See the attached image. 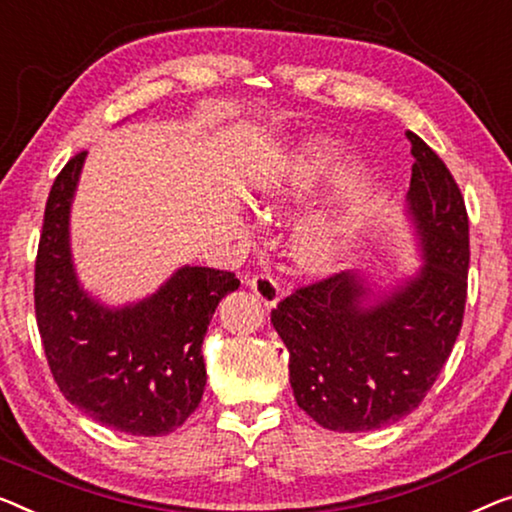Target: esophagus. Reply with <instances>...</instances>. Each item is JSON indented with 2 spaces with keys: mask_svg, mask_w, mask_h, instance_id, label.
Segmentation results:
<instances>
[{
  "mask_svg": "<svg viewBox=\"0 0 512 512\" xmlns=\"http://www.w3.org/2000/svg\"><path fill=\"white\" fill-rule=\"evenodd\" d=\"M250 289H253L255 296L262 301L266 308H276L280 301V285L271 276H257L248 280Z\"/></svg>",
  "mask_w": 512,
  "mask_h": 512,
  "instance_id": "esophagus-1",
  "label": "esophagus"
}]
</instances>
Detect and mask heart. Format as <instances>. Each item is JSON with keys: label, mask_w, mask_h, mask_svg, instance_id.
<instances>
[{"label": "heart", "mask_w": 512, "mask_h": 512, "mask_svg": "<svg viewBox=\"0 0 512 512\" xmlns=\"http://www.w3.org/2000/svg\"><path fill=\"white\" fill-rule=\"evenodd\" d=\"M358 158L349 144L329 137L303 142L282 158L278 170L259 188L266 204H299L324 186L352 174ZM370 218L365 202H352L342 209L315 211L305 216L294 232V255L308 271H331L354 253Z\"/></svg>", "instance_id": "heart-1"}]
</instances>
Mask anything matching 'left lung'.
<instances>
[{"label": "left lung", "instance_id": "8db88e82", "mask_svg": "<svg viewBox=\"0 0 512 512\" xmlns=\"http://www.w3.org/2000/svg\"><path fill=\"white\" fill-rule=\"evenodd\" d=\"M411 186L404 220L421 266L386 282L363 271L303 287L271 312L289 352L299 407L333 432H368L411 414L460 335L469 220L460 188L434 151L407 131Z\"/></svg>", "mask_w": 512, "mask_h": 512}]
</instances>
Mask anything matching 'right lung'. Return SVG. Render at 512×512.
Segmentation results:
<instances>
[{
    "instance_id": "obj_1",
    "label": "right lung",
    "mask_w": 512,
    "mask_h": 512,
    "mask_svg": "<svg viewBox=\"0 0 512 512\" xmlns=\"http://www.w3.org/2000/svg\"><path fill=\"white\" fill-rule=\"evenodd\" d=\"M87 154L52 183L38 243L34 303L45 356L64 398L82 414L135 437L186 421L207 386L202 342L232 271L183 264L154 294L110 305L82 285L71 248V211Z\"/></svg>"
}]
</instances>
